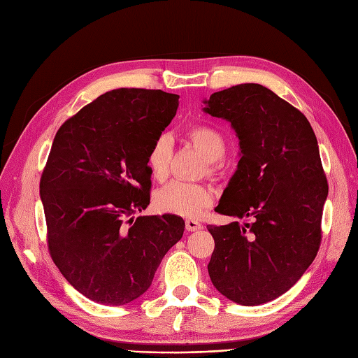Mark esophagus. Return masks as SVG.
I'll use <instances>...</instances> for the list:
<instances>
[{
    "mask_svg": "<svg viewBox=\"0 0 358 358\" xmlns=\"http://www.w3.org/2000/svg\"><path fill=\"white\" fill-rule=\"evenodd\" d=\"M185 227L188 231H196V230H200L201 229V224L196 220H187L185 221Z\"/></svg>",
    "mask_w": 358,
    "mask_h": 358,
    "instance_id": "esophagus-1",
    "label": "esophagus"
}]
</instances>
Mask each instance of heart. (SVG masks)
<instances>
[{"mask_svg": "<svg viewBox=\"0 0 358 358\" xmlns=\"http://www.w3.org/2000/svg\"><path fill=\"white\" fill-rule=\"evenodd\" d=\"M187 137L199 152L208 159V173L215 175L218 170L216 161L224 158L227 142L218 129L209 125H194ZM171 159V138L158 136L146 154V166L154 180L162 182L169 176ZM215 201V191L200 183L171 182L155 194V208L162 213H171L185 218H197Z\"/></svg>", "mask_w": 358, "mask_h": 358, "instance_id": "heart-1", "label": "heart"}]
</instances>
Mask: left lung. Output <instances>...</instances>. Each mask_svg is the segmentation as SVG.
<instances>
[{
  "label": "left lung",
  "instance_id": "8db88e82",
  "mask_svg": "<svg viewBox=\"0 0 358 358\" xmlns=\"http://www.w3.org/2000/svg\"><path fill=\"white\" fill-rule=\"evenodd\" d=\"M204 103L231 122L242 152L215 210L249 218L208 225L209 276L227 299L262 305L294 285L320 249L329 183L318 142L306 116L263 85H236Z\"/></svg>",
  "mask_w": 358,
  "mask_h": 358
}]
</instances>
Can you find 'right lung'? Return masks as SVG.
Listing matches in <instances>:
<instances>
[{"mask_svg":"<svg viewBox=\"0 0 358 358\" xmlns=\"http://www.w3.org/2000/svg\"><path fill=\"white\" fill-rule=\"evenodd\" d=\"M179 95L121 88L100 95L57 131L40 179L49 254L80 294L119 306L152 284L180 241L178 215L137 216L150 201L146 154Z\"/></svg>","mask_w":358,"mask_h":358,"instance_id":"right-lung-1","label":"right lung"}]
</instances>
